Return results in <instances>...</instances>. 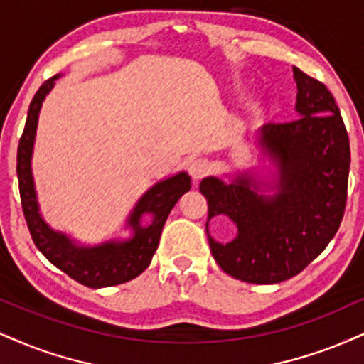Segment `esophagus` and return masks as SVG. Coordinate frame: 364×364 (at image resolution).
Masks as SVG:
<instances>
[{
  "label": "esophagus",
  "mask_w": 364,
  "mask_h": 364,
  "mask_svg": "<svg viewBox=\"0 0 364 364\" xmlns=\"http://www.w3.org/2000/svg\"><path fill=\"white\" fill-rule=\"evenodd\" d=\"M209 170H210V165L205 159H196V160H192L191 165H189L191 177L194 178V181H199V178H203L205 173H209Z\"/></svg>",
  "instance_id": "obj_1"
}]
</instances>
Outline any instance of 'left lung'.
Masks as SVG:
<instances>
[{"label": "left lung", "mask_w": 364, "mask_h": 364, "mask_svg": "<svg viewBox=\"0 0 364 364\" xmlns=\"http://www.w3.org/2000/svg\"><path fill=\"white\" fill-rule=\"evenodd\" d=\"M297 118L263 124L257 133L267 173L205 177L210 253L228 275L248 284H278L297 275L333 240L343 221L351 164L349 138L333 94L294 67ZM267 168V167H264ZM230 217L237 236L228 244L208 235V221Z\"/></svg>", "instance_id": "1"}]
</instances>
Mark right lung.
<instances>
[{
	"instance_id": "right-lung-1",
	"label": "right lung",
	"mask_w": 364,
	"mask_h": 364,
	"mask_svg": "<svg viewBox=\"0 0 364 364\" xmlns=\"http://www.w3.org/2000/svg\"><path fill=\"white\" fill-rule=\"evenodd\" d=\"M58 77L60 74L45 80L33 96L23 134L18 145V186H20L21 208L31 240L42 251L43 257L55 264L58 270L89 289L124 284L148 268L159 248L161 230L170 210L187 191H191V177L187 172H178L151 186L138 199L127 218L124 230L129 231V236L123 240L113 237L97 245H82L73 236L48 226L40 213L33 172H31V156H33L40 109ZM145 215L152 219L150 225L142 224Z\"/></svg>"
}]
</instances>
